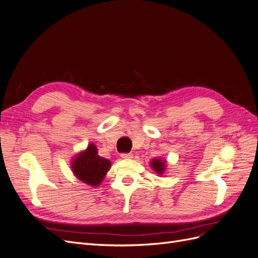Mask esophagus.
Here are the masks:
<instances>
[{"mask_svg": "<svg viewBox=\"0 0 258 258\" xmlns=\"http://www.w3.org/2000/svg\"><path fill=\"white\" fill-rule=\"evenodd\" d=\"M120 157L123 158V159H129V158H132V154H130V153H121L120 154Z\"/></svg>", "mask_w": 258, "mask_h": 258, "instance_id": "34e87169", "label": "esophagus"}]
</instances>
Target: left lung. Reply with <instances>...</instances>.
<instances>
[{"label":"left lung","mask_w":258,"mask_h":258,"mask_svg":"<svg viewBox=\"0 0 258 258\" xmlns=\"http://www.w3.org/2000/svg\"><path fill=\"white\" fill-rule=\"evenodd\" d=\"M151 163H152L151 166L154 171H156L158 174H162L163 170H165V162L160 159H153V161Z\"/></svg>","instance_id":"left-lung-1"}]
</instances>
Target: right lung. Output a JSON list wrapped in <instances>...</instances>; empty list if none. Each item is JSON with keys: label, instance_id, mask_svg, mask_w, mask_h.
<instances>
[{"label": "right lung", "instance_id": "add662e5", "mask_svg": "<svg viewBox=\"0 0 258 258\" xmlns=\"http://www.w3.org/2000/svg\"><path fill=\"white\" fill-rule=\"evenodd\" d=\"M110 167V160L100 157L97 147L93 144H90L87 150L77 155L72 163L73 172L77 178L92 186H98L103 181Z\"/></svg>", "mask_w": 258, "mask_h": 258}]
</instances>
